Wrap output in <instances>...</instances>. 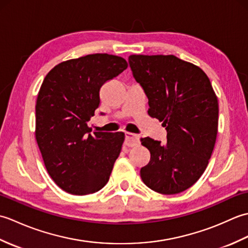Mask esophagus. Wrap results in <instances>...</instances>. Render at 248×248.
Instances as JSON below:
<instances>
[{
    "label": "esophagus",
    "instance_id": "esophagus-1",
    "mask_svg": "<svg viewBox=\"0 0 248 248\" xmlns=\"http://www.w3.org/2000/svg\"><path fill=\"white\" fill-rule=\"evenodd\" d=\"M140 135L138 134H133V133H129L125 132V140L124 144L128 147H133L140 144Z\"/></svg>",
    "mask_w": 248,
    "mask_h": 248
}]
</instances>
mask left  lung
Instances as JSON below:
<instances>
[{"label":"left lung","mask_w":248,"mask_h":248,"mask_svg":"<svg viewBox=\"0 0 248 248\" xmlns=\"http://www.w3.org/2000/svg\"><path fill=\"white\" fill-rule=\"evenodd\" d=\"M133 78L148 98V114L163 121L167 140L141 139L150 161L140 178L160 194L186 191L202 177L217 140L218 103L207 75L175 55H131Z\"/></svg>","instance_id":"left-lung-1"}]
</instances>
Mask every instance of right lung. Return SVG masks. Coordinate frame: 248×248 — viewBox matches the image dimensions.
Instances as JSON below:
<instances>
[{"instance_id":"add662e5","label":"right lung","mask_w":248,"mask_h":248,"mask_svg":"<svg viewBox=\"0 0 248 248\" xmlns=\"http://www.w3.org/2000/svg\"><path fill=\"white\" fill-rule=\"evenodd\" d=\"M128 68L123 57L89 54L56 65L36 102V140L53 181L65 192L87 195L108 183L124 140L123 132H93L88 121L103 84Z\"/></svg>"}]
</instances>
